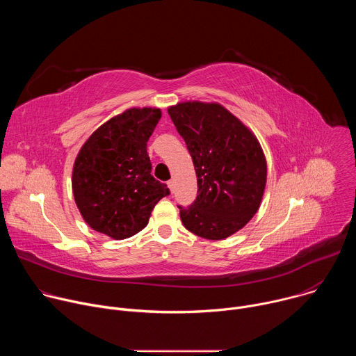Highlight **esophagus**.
Returning a JSON list of instances; mask_svg holds the SVG:
<instances>
[{"label": "esophagus", "mask_w": 356, "mask_h": 356, "mask_svg": "<svg viewBox=\"0 0 356 356\" xmlns=\"http://www.w3.org/2000/svg\"><path fill=\"white\" fill-rule=\"evenodd\" d=\"M166 184H168V187H169L170 193H173V186H175V184H173V181H172V180H169Z\"/></svg>", "instance_id": "obj_1"}]
</instances>
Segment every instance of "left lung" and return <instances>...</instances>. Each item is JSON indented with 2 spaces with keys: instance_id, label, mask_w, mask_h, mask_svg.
Returning <instances> with one entry per match:
<instances>
[{
  "instance_id": "obj_1",
  "label": "left lung",
  "mask_w": 356,
  "mask_h": 356,
  "mask_svg": "<svg viewBox=\"0 0 356 356\" xmlns=\"http://www.w3.org/2000/svg\"><path fill=\"white\" fill-rule=\"evenodd\" d=\"M197 175L198 195L180 207L183 225L220 241L243 228L261 207L266 158L252 131L218 103L184 101L168 108Z\"/></svg>"
}]
</instances>
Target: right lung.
<instances>
[{
  "label": "right lung",
  "mask_w": 356,
  "mask_h": 356,
  "mask_svg": "<svg viewBox=\"0 0 356 356\" xmlns=\"http://www.w3.org/2000/svg\"><path fill=\"white\" fill-rule=\"evenodd\" d=\"M159 108H129L98 127L74 161L72 188L83 220L97 232L125 239L142 231L166 184L150 175L146 142Z\"/></svg>",
  "instance_id": "add662e5"
}]
</instances>
